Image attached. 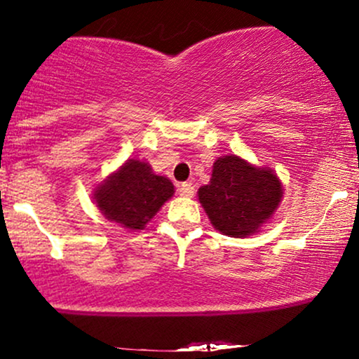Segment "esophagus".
<instances>
[{
    "label": "esophagus",
    "mask_w": 359,
    "mask_h": 359,
    "mask_svg": "<svg viewBox=\"0 0 359 359\" xmlns=\"http://www.w3.org/2000/svg\"><path fill=\"white\" fill-rule=\"evenodd\" d=\"M179 194H180V196H182V197H192V196H194V185L189 184V182L180 184Z\"/></svg>",
    "instance_id": "34e87169"
}]
</instances>
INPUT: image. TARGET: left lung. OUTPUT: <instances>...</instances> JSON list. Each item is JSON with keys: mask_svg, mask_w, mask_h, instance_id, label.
Here are the masks:
<instances>
[{"mask_svg": "<svg viewBox=\"0 0 359 359\" xmlns=\"http://www.w3.org/2000/svg\"><path fill=\"white\" fill-rule=\"evenodd\" d=\"M214 229L231 238L258 233L277 212L283 185L270 167H257L238 155L214 162L208 185L197 191Z\"/></svg>", "mask_w": 359, "mask_h": 359, "instance_id": "left-lung-1", "label": "left lung"}]
</instances>
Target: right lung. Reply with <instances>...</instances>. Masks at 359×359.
I'll return each instance as SVG.
<instances>
[{
  "mask_svg": "<svg viewBox=\"0 0 359 359\" xmlns=\"http://www.w3.org/2000/svg\"><path fill=\"white\" fill-rule=\"evenodd\" d=\"M175 189L165 175H156L145 160L128 158L116 172L94 187L93 199L106 219L128 231H140L154 219Z\"/></svg>",
  "mask_w": 359,
  "mask_h": 359,
  "instance_id": "right-lung-1",
  "label": "right lung"
}]
</instances>
